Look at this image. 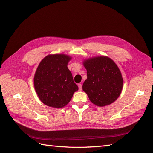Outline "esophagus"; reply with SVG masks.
Returning a JSON list of instances; mask_svg holds the SVG:
<instances>
[{
    "label": "esophagus",
    "instance_id": "esophagus-1",
    "mask_svg": "<svg viewBox=\"0 0 153 153\" xmlns=\"http://www.w3.org/2000/svg\"><path fill=\"white\" fill-rule=\"evenodd\" d=\"M78 89H79V91H82V85L81 84H78Z\"/></svg>",
    "mask_w": 153,
    "mask_h": 153
}]
</instances>
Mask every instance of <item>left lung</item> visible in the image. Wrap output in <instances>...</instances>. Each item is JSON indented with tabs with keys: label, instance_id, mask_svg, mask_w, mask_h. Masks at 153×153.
<instances>
[{
	"label": "left lung",
	"instance_id": "1",
	"mask_svg": "<svg viewBox=\"0 0 153 153\" xmlns=\"http://www.w3.org/2000/svg\"><path fill=\"white\" fill-rule=\"evenodd\" d=\"M84 65L87 78L82 88L91 102L99 106L114 102L121 94L123 85L121 71L115 63L101 56L86 60Z\"/></svg>",
	"mask_w": 153,
	"mask_h": 153
}]
</instances>
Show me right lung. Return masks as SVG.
Returning a JSON list of instances; mask_svg holds the SVG:
<instances>
[{"label": "right lung", "mask_w": 153, "mask_h": 153, "mask_svg": "<svg viewBox=\"0 0 153 153\" xmlns=\"http://www.w3.org/2000/svg\"><path fill=\"white\" fill-rule=\"evenodd\" d=\"M70 59V57L63 54L50 55L39 63L34 75V88L39 98L46 105L62 108L78 91L67 67Z\"/></svg>", "instance_id": "right-lung-1"}]
</instances>
